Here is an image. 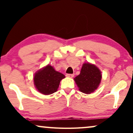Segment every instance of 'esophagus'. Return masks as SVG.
Wrapping results in <instances>:
<instances>
[{
	"label": "esophagus",
	"instance_id": "34e87169",
	"mask_svg": "<svg viewBox=\"0 0 133 133\" xmlns=\"http://www.w3.org/2000/svg\"><path fill=\"white\" fill-rule=\"evenodd\" d=\"M74 76V74H66V77H70V78L73 77Z\"/></svg>",
	"mask_w": 133,
	"mask_h": 133
}]
</instances>
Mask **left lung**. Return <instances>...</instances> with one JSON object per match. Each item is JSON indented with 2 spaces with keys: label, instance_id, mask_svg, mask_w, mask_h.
Listing matches in <instances>:
<instances>
[{
  "label": "left lung",
  "instance_id": "left-lung-1",
  "mask_svg": "<svg viewBox=\"0 0 133 133\" xmlns=\"http://www.w3.org/2000/svg\"><path fill=\"white\" fill-rule=\"evenodd\" d=\"M101 78V72L99 68L95 65L88 62L83 64L80 74L74 80L80 92L89 94L97 89Z\"/></svg>",
  "mask_w": 133,
  "mask_h": 133
}]
</instances>
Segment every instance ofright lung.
<instances>
[{"mask_svg": "<svg viewBox=\"0 0 133 133\" xmlns=\"http://www.w3.org/2000/svg\"><path fill=\"white\" fill-rule=\"evenodd\" d=\"M65 76L48 65L38 70L34 75V82L36 89L44 95H50L56 92L60 82Z\"/></svg>", "mask_w": 133, "mask_h": 133, "instance_id": "add662e5", "label": "right lung"}]
</instances>
